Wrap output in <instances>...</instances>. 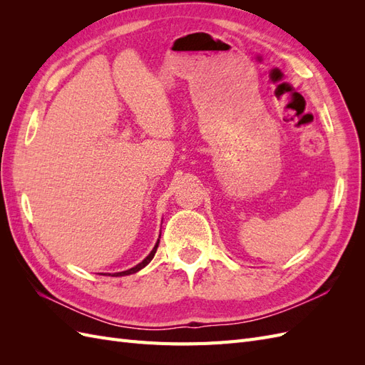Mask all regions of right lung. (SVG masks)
I'll list each match as a JSON object with an SVG mask.
<instances>
[{
	"label": "right lung",
	"mask_w": 365,
	"mask_h": 365,
	"mask_svg": "<svg viewBox=\"0 0 365 365\" xmlns=\"http://www.w3.org/2000/svg\"><path fill=\"white\" fill-rule=\"evenodd\" d=\"M158 244H160V239L157 240V244H155V247H153V250L149 252V256L143 260V262H140L138 264H135L134 268H130V269H128V271H121V272H115V274H113L114 277H121V275H129V274H134V272H138L140 269H143L146 267V264L153 259V256H155V252H157V248H158Z\"/></svg>",
	"instance_id": "obj_1"
}]
</instances>
